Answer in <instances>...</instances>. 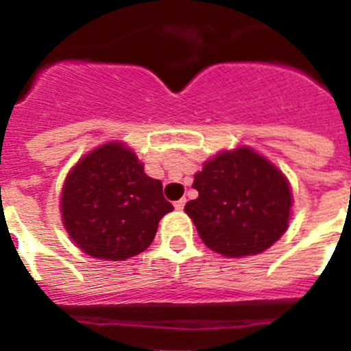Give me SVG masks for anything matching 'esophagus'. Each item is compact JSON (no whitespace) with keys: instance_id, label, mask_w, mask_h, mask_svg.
I'll return each instance as SVG.
<instances>
[{"instance_id":"esophagus-1","label":"esophagus","mask_w":351,"mask_h":351,"mask_svg":"<svg viewBox=\"0 0 351 351\" xmlns=\"http://www.w3.org/2000/svg\"><path fill=\"white\" fill-rule=\"evenodd\" d=\"M184 206H186V198H181V200H178V202L173 204V207H176L178 210L184 209Z\"/></svg>"}]
</instances>
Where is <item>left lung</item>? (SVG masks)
I'll return each instance as SVG.
<instances>
[{
  "label": "left lung",
  "mask_w": 351,
  "mask_h": 351,
  "mask_svg": "<svg viewBox=\"0 0 351 351\" xmlns=\"http://www.w3.org/2000/svg\"><path fill=\"white\" fill-rule=\"evenodd\" d=\"M198 198L184 206L198 235L223 256L258 255L287 232L291 188L274 163L247 145L221 151L195 173Z\"/></svg>",
  "instance_id": "obj_1"
}]
</instances>
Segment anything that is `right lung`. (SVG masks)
Returning a JSON list of instances; mask_svg holds the SVG:
<instances>
[{"mask_svg": "<svg viewBox=\"0 0 351 351\" xmlns=\"http://www.w3.org/2000/svg\"><path fill=\"white\" fill-rule=\"evenodd\" d=\"M61 219L77 247L93 258H132L153 243L172 204L163 186L123 142L93 149L71 167L61 190Z\"/></svg>", "mask_w": 351, "mask_h": 351, "instance_id": "obj_1", "label": "right lung"}]
</instances>
